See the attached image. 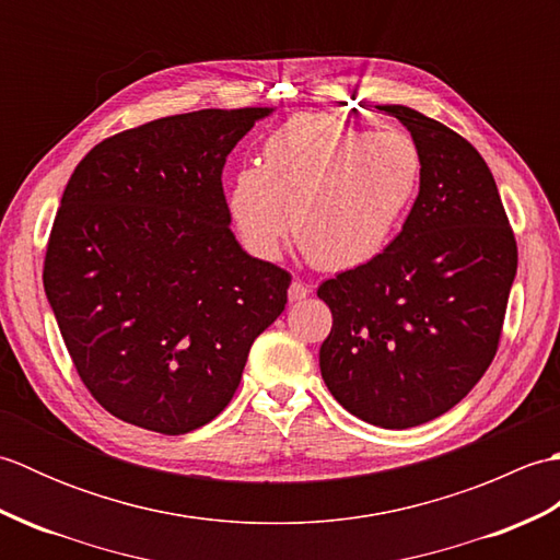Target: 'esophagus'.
I'll list each match as a JSON object with an SVG mask.
<instances>
[{
  "label": "esophagus",
  "instance_id": "1",
  "mask_svg": "<svg viewBox=\"0 0 560 560\" xmlns=\"http://www.w3.org/2000/svg\"><path fill=\"white\" fill-rule=\"evenodd\" d=\"M307 295H311V289H307V283H303L301 279H295L289 287V301L291 303H299V301L307 299Z\"/></svg>",
  "mask_w": 560,
  "mask_h": 560
}]
</instances>
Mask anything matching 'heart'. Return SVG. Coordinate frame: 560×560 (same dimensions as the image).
Returning <instances> with one entry per match:
<instances>
[{
  "mask_svg": "<svg viewBox=\"0 0 560 560\" xmlns=\"http://www.w3.org/2000/svg\"><path fill=\"white\" fill-rule=\"evenodd\" d=\"M423 159L399 129L373 132L325 113L291 117L265 139L259 168L233 177L229 207L249 253L273 259L291 231L313 265H371L407 221Z\"/></svg>",
  "mask_w": 560,
  "mask_h": 560,
  "instance_id": "heart-1",
  "label": "heart"
}]
</instances>
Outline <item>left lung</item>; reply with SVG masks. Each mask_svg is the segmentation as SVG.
Listing matches in <instances>:
<instances>
[{
    "mask_svg": "<svg viewBox=\"0 0 560 560\" xmlns=\"http://www.w3.org/2000/svg\"><path fill=\"white\" fill-rule=\"evenodd\" d=\"M421 149V189L401 233L371 265L317 289L331 311L325 385L380 428L438 419L469 395L501 343L517 243L481 153L407 105H377Z\"/></svg>",
    "mask_w": 560,
    "mask_h": 560,
    "instance_id": "1",
    "label": "left lung"
}]
</instances>
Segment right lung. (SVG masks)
<instances>
[{"instance_id": "1", "label": "right lung", "mask_w": 560, "mask_h": 560, "mask_svg": "<svg viewBox=\"0 0 560 560\" xmlns=\"http://www.w3.org/2000/svg\"><path fill=\"white\" fill-rule=\"evenodd\" d=\"M269 108L161 117L71 173L43 283L81 383L105 411L183 435L229 407L291 273L231 231L225 159Z\"/></svg>"}]
</instances>
